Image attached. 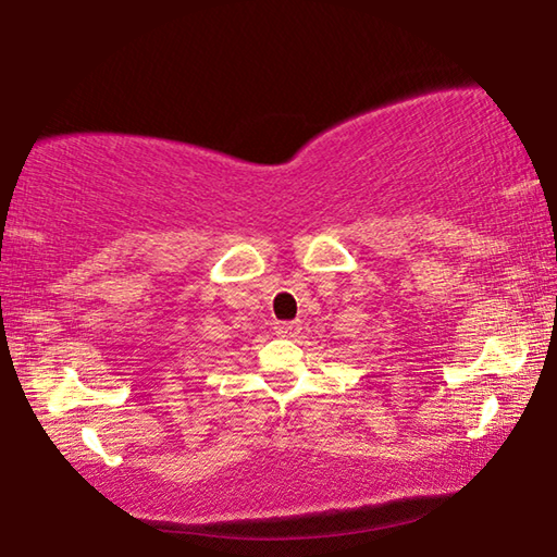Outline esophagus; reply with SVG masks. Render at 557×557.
I'll use <instances>...</instances> for the list:
<instances>
[{"label":"esophagus","mask_w":557,"mask_h":557,"mask_svg":"<svg viewBox=\"0 0 557 557\" xmlns=\"http://www.w3.org/2000/svg\"><path fill=\"white\" fill-rule=\"evenodd\" d=\"M299 322H275V334L277 336H297L299 334Z\"/></svg>","instance_id":"34e87169"}]
</instances>
